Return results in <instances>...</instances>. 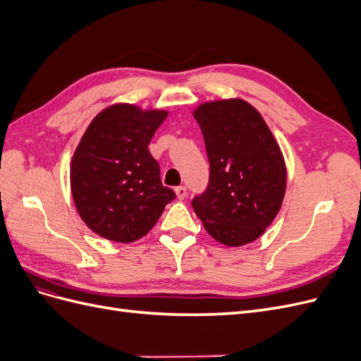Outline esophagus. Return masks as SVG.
Listing matches in <instances>:
<instances>
[{
    "label": "esophagus",
    "mask_w": 361,
    "mask_h": 361,
    "mask_svg": "<svg viewBox=\"0 0 361 361\" xmlns=\"http://www.w3.org/2000/svg\"><path fill=\"white\" fill-rule=\"evenodd\" d=\"M174 192H176V195H178V199H179V200H183L185 197H187V188L182 187V185H180V187H176V188H174Z\"/></svg>",
    "instance_id": "34e87169"
}]
</instances>
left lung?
I'll list each match as a JSON object with an SVG mask.
<instances>
[{
    "label": "left lung",
    "instance_id": "obj_1",
    "mask_svg": "<svg viewBox=\"0 0 361 361\" xmlns=\"http://www.w3.org/2000/svg\"><path fill=\"white\" fill-rule=\"evenodd\" d=\"M194 118L209 159V183L194 212L218 243L241 247L274 221L286 191V166L277 141L253 105L243 99L204 102Z\"/></svg>",
    "mask_w": 361,
    "mask_h": 361
}]
</instances>
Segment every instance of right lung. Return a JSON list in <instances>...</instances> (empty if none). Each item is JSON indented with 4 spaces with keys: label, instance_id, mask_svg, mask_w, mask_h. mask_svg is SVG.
<instances>
[{
    "label": "right lung",
    "instance_id": "obj_1",
    "mask_svg": "<svg viewBox=\"0 0 361 361\" xmlns=\"http://www.w3.org/2000/svg\"><path fill=\"white\" fill-rule=\"evenodd\" d=\"M166 110L114 104L97 114L71 164L72 197L81 220L114 243H134L155 226L176 194L162 187L149 143Z\"/></svg>",
    "mask_w": 361,
    "mask_h": 361
}]
</instances>
